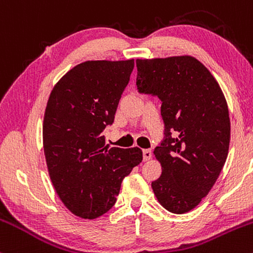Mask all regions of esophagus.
<instances>
[{"mask_svg":"<svg viewBox=\"0 0 253 253\" xmlns=\"http://www.w3.org/2000/svg\"><path fill=\"white\" fill-rule=\"evenodd\" d=\"M151 158H152V152H151V150H144L143 151V159H144V162L150 161Z\"/></svg>","mask_w":253,"mask_h":253,"instance_id":"34e87169","label":"esophagus"}]
</instances>
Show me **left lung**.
<instances>
[{
  "mask_svg": "<svg viewBox=\"0 0 253 253\" xmlns=\"http://www.w3.org/2000/svg\"><path fill=\"white\" fill-rule=\"evenodd\" d=\"M140 92L162 100L165 139L153 155L162 175L153 193L167 211L184 214L210 193L228 155L231 123L225 95L191 56L136 59Z\"/></svg>",
  "mask_w": 253,
  "mask_h": 253,
  "instance_id": "1",
  "label": "left lung"
}]
</instances>
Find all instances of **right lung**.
<instances>
[{"instance_id":"obj_1","label":"right lung","mask_w":253,"mask_h":253,"mask_svg":"<svg viewBox=\"0 0 253 253\" xmlns=\"http://www.w3.org/2000/svg\"><path fill=\"white\" fill-rule=\"evenodd\" d=\"M134 59L86 60L52 89L42 123L48 175L71 213L103 215L117 201L121 182L143 161L139 147H109L102 135L114 121Z\"/></svg>"}]
</instances>
